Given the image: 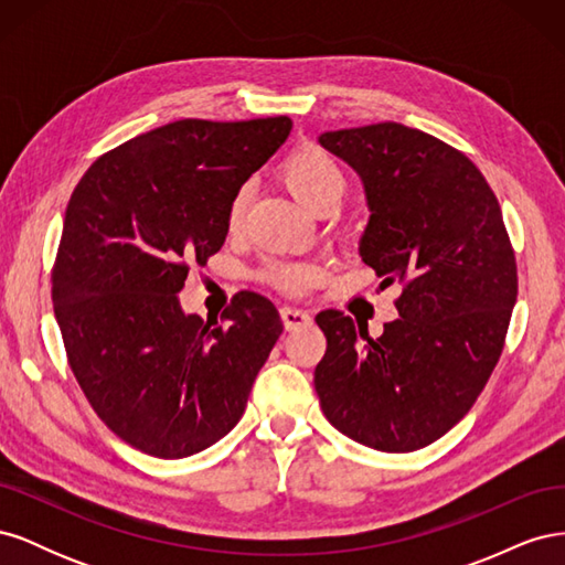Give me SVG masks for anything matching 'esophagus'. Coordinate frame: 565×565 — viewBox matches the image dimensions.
<instances>
[{
	"label": "esophagus",
	"instance_id": "1",
	"mask_svg": "<svg viewBox=\"0 0 565 565\" xmlns=\"http://www.w3.org/2000/svg\"><path fill=\"white\" fill-rule=\"evenodd\" d=\"M280 318H282V324L285 330H297V328H306V324H311L313 318L301 311V309H295V306H282L280 309Z\"/></svg>",
	"mask_w": 565,
	"mask_h": 565
}]
</instances>
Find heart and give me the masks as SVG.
I'll list each match as a JSON object with an SVG mask.
<instances>
[{"instance_id":"heart-1","label":"heart","mask_w":565,"mask_h":565,"mask_svg":"<svg viewBox=\"0 0 565 565\" xmlns=\"http://www.w3.org/2000/svg\"><path fill=\"white\" fill-rule=\"evenodd\" d=\"M280 179L285 181L287 191L292 193L306 210L318 212L322 204L337 202L344 191V174L337 160L328 150L316 143H301L287 152L280 164ZM247 193L241 191L228 204V226L237 228L245 214ZM264 278L287 292H299L309 287L318 276L311 266L301 264H268L264 268Z\"/></svg>"}]
</instances>
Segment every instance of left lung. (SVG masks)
<instances>
[{"mask_svg":"<svg viewBox=\"0 0 565 565\" xmlns=\"http://www.w3.org/2000/svg\"><path fill=\"white\" fill-rule=\"evenodd\" d=\"M318 143L361 177V259L380 287L403 285L401 318L377 339L339 311L316 316L320 407L355 443L413 452L469 413L502 353L519 280L500 202L465 152L419 129L380 122Z\"/></svg>","mask_w":565,"mask_h":565,"instance_id":"8db88e82","label":"left lung"}]
</instances>
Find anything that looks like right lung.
I'll return each mask as SVG.
<instances>
[{
  "label": "right lung",
  "mask_w": 565,
  "mask_h": 565,
  "mask_svg": "<svg viewBox=\"0 0 565 565\" xmlns=\"http://www.w3.org/2000/svg\"><path fill=\"white\" fill-rule=\"evenodd\" d=\"M292 119H177L100 156L67 202L51 299L67 361L110 431L160 459L214 446L243 417L282 332L266 297L226 322L181 309L188 264L228 235V204Z\"/></svg>",
  "instance_id": "right-lung-1"
}]
</instances>
